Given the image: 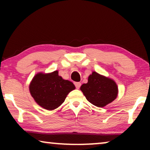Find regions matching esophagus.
<instances>
[{
	"instance_id": "34e87169",
	"label": "esophagus",
	"mask_w": 150,
	"mask_h": 150,
	"mask_svg": "<svg viewBox=\"0 0 150 150\" xmlns=\"http://www.w3.org/2000/svg\"><path fill=\"white\" fill-rule=\"evenodd\" d=\"M74 85H75V86H76V88L79 89V88H80V87H81V83H79V82H76V83H74Z\"/></svg>"
}]
</instances>
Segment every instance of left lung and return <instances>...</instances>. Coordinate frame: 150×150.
Wrapping results in <instances>:
<instances>
[{
    "mask_svg": "<svg viewBox=\"0 0 150 150\" xmlns=\"http://www.w3.org/2000/svg\"><path fill=\"white\" fill-rule=\"evenodd\" d=\"M81 90L86 99L98 107H104L116 99L118 87L115 81L93 71L87 83L81 85Z\"/></svg>",
    "mask_w": 150,
    "mask_h": 150,
    "instance_id": "1",
    "label": "left lung"
}]
</instances>
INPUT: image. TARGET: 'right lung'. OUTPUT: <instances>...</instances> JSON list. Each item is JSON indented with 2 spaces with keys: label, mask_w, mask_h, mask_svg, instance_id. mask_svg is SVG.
<instances>
[{
  "label": "right lung",
  "mask_w": 150,
  "mask_h": 150,
  "mask_svg": "<svg viewBox=\"0 0 150 150\" xmlns=\"http://www.w3.org/2000/svg\"><path fill=\"white\" fill-rule=\"evenodd\" d=\"M75 88L73 83L59 76L57 70L48 74L38 73L29 85L30 93L35 101L48 110L61 106L69 92Z\"/></svg>",
  "instance_id": "right-lung-1"
}]
</instances>
